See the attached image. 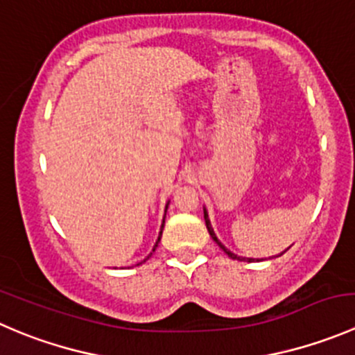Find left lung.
Instances as JSON below:
<instances>
[{
    "instance_id": "obj_1",
    "label": "left lung",
    "mask_w": 355,
    "mask_h": 355,
    "mask_svg": "<svg viewBox=\"0 0 355 355\" xmlns=\"http://www.w3.org/2000/svg\"><path fill=\"white\" fill-rule=\"evenodd\" d=\"M205 222H206V229H208V232H209V236H211V239H213V241H215V243H216V244H218V246H220V248H222V250H223V251H225V253H227V254H229V257H230V258H234V260H248V261H253V260H254V258H243V257H237V254H236V253H232V251H230V250H227V248H225V246H223V244H222V243H220V241H218V239H216L215 232H213V227H211V223H209V218H208V213H206V209H205Z\"/></svg>"
}]
</instances>
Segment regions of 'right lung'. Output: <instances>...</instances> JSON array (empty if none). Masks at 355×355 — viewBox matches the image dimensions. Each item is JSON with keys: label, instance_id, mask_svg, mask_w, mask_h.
I'll return each instance as SVG.
<instances>
[{"label": "right lung", "instance_id": "add662e5", "mask_svg": "<svg viewBox=\"0 0 355 355\" xmlns=\"http://www.w3.org/2000/svg\"><path fill=\"white\" fill-rule=\"evenodd\" d=\"M166 208H168V206H166ZM163 223H164V220H163ZM161 234H163V225H161V232H159V237H157V243H159V241H161ZM157 243H156V246H154V250H156V248H157ZM150 254H153V253H150ZM150 254H149V257H150ZM149 257H147L146 260H149ZM146 260H144V261H146ZM140 263H142V261H140Z\"/></svg>", "mask_w": 355, "mask_h": 355}]
</instances>
